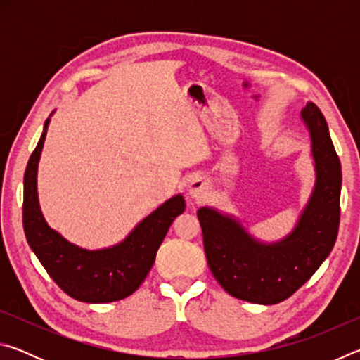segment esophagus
<instances>
[{"label": "esophagus", "instance_id": "obj_1", "mask_svg": "<svg viewBox=\"0 0 360 360\" xmlns=\"http://www.w3.org/2000/svg\"><path fill=\"white\" fill-rule=\"evenodd\" d=\"M208 188H210L208 181L202 178V176H193L187 186V193L191 198L202 200L206 197V193H208Z\"/></svg>", "mask_w": 360, "mask_h": 360}]
</instances>
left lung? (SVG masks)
I'll return each instance as SVG.
<instances>
[{
  "instance_id": "left-lung-1",
  "label": "left lung",
  "mask_w": 360,
  "mask_h": 360,
  "mask_svg": "<svg viewBox=\"0 0 360 360\" xmlns=\"http://www.w3.org/2000/svg\"><path fill=\"white\" fill-rule=\"evenodd\" d=\"M300 117L311 138L316 181L289 235L265 243L249 233L235 216L211 206L197 212L210 270L224 290L240 300L275 304L289 298L314 275L337 241L340 158L319 108L307 103Z\"/></svg>"
}]
</instances>
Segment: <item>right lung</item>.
<instances>
[{"label":"right lung","instance_id":"add662e5","mask_svg":"<svg viewBox=\"0 0 360 360\" xmlns=\"http://www.w3.org/2000/svg\"><path fill=\"white\" fill-rule=\"evenodd\" d=\"M52 115V114H51ZM30 157L23 178V230L30 248L46 271L70 297L85 303L117 302L131 295L148 276L169 225L186 210L174 195L146 216L117 245L85 249L49 227L38 198V165L47 127Z\"/></svg>","mask_w":360,"mask_h":360}]
</instances>
